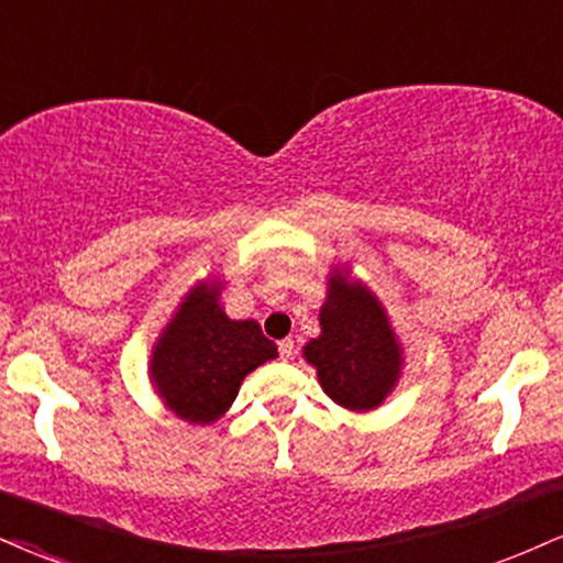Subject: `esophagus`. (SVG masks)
I'll return each instance as SVG.
<instances>
[{"instance_id":"1","label":"esophagus","mask_w":563,"mask_h":563,"mask_svg":"<svg viewBox=\"0 0 563 563\" xmlns=\"http://www.w3.org/2000/svg\"><path fill=\"white\" fill-rule=\"evenodd\" d=\"M277 351H280V358H286V362H288V358L294 356V341H290V338H286V341L277 343Z\"/></svg>"}]
</instances>
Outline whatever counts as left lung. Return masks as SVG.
I'll list each match as a JSON object with an SVG mask.
<instances>
[{"label": "left lung", "instance_id": "1", "mask_svg": "<svg viewBox=\"0 0 563 563\" xmlns=\"http://www.w3.org/2000/svg\"><path fill=\"white\" fill-rule=\"evenodd\" d=\"M322 333L303 346L322 390L351 411L377 409L401 377V343L393 333L377 296L349 269L328 277L320 309Z\"/></svg>", "mask_w": 563, "mask_h": 563}]
</instances>
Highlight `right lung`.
Returning <instances> with one entry per match:
<instances>
[{"instance_id":"add662e5","label":"right lung","mask_w":563,"mask_h":563,"mask_svg":"<svg viewBox=\"0 0 563 563\" xmlns=\"http://www.w3.org/2000/svg\"><path fill=\"white\" fill-rule=\"evenodd\" d=\"M275 356L277 346L260 324L222 311L220 283H199L162 330L148 377L173 415L212 424L235 401L243 377Z\"/></svg>"}]
</instances>
